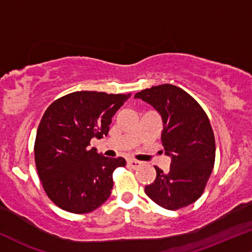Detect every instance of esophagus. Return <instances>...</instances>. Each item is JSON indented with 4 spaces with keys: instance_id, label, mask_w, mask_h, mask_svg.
I'll use <instances>...</instances> for the list:
<instances>
[{
    "instance_id": "1",
    "label": "esophagus",
    "mask_w": 252,
    "mask_h": 252,
    "mask_svg": "<svg viewBox=\"0 0 252 252\" xmlns=\"http://www.w3.org/2000/svg\"><path fill=\"white\" fill-rule=\"evenodd\" d=\"M141 164H142V161L136 160V159H128V165L131 168L139 167V166H141Z\"/></svg>"
}]
</instances>
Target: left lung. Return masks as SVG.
<instances>
[{
  "mask_svg": "<svg viewBox=\"0 0 252 252\" xmlns=\"http://www.w3.org/2000/svg\"><path fill=\"white\" fill-rule=\"evenodd\" d=\"M163 120L161 142L171 157L170 171L155 166L157 176L145 186L152 201L168 211L195 202L205 189L215 161V138L208 116L189 93L173 85H159L135 94Z\"/></svg>",
  "mask_w": 252,
  "mask_h": 252,
  "instance_id": "obj_1",
  "label": "left lung"
}]
</instances>
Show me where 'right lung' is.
<instances>
[{
  "label": "right lung",
  "mask_w": 252,
  "mask_h": 252,
  "mask_svg": "<svg viewBox=\"0 0 252 252\" xmlns=\"http://www.w3.org/2000/svg\"><path fill=\"white\" fill-rule=\"evenodd\" d=\"M131 94L81 91L58 98L44 113L34 141V161L47 196L63 211L85 214L113 189V172L126 159L89 148L108 135L111 117Z\"/></svg>",
  "instance_id": "add662e5"
}]
</instances>
